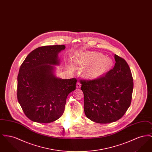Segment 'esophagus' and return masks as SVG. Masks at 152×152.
<instances>
[{
    "label": "esophagus",
    "instance_id": "34e87169",
    "mask_svg": "<svg viewBox=\"0 0 152 152\" xmlns=\"http://www.w3.org/2000/svg\"><path fill=\"white\" fill-rule=\"evenodd\" d=\"M81 85L80 83V82H77V84H76V88H78V89H79V88H81Z\"/></svg>",
    "mask_w": 152,
    "mask_h": 152
}]
</instances>
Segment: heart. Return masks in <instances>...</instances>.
Returning a JSON list of instances; mask_svg holds the SVG:
<instances>
[{"mask_svg": "<svg viewBox=\"0 0 152 152\" xmlns=\"http://www.w3.org/2000/svg\"><path fill=\"white\" fill-rule=\"evenodd\" d=\"M85 64H91L86 66L83 74L88 79H97L107 72L113 65V60L110 58L99 52H89L84 54L80 60Z\"/></svg>", "mask_w": 152, "mask_h": 152, "instance_id": "heart-1", "label": "heart"}]
</instances>
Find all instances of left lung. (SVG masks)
Here are the masks:
<instances>
[{
  "instance_id": "obj_1",
  "label": "left lung",
  "mask_w": 152,
  "mask_h": 152,
  "mask_svg": "<svg viewBox=\"0 0 152 152\" xmlns=\"http://www.w3.org/2000/svg\"><path fill=\"white\" fill-rule=\"evenodd\" d=\"M114 57L115 65L105 76L80 81L85 114L95 123L115 122L130 107L133 89L130 68L124 58Z\"/></svg>"
}]
</instances>
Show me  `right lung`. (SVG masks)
Masks as SVG:
<instances>
[{
  "label": "right lung",
  "instance_id": "1",
  "mask_svg": "<svg viewBox=\"0 0 152 152\" xmlns=\"http://www.w3.org/2000/svg\"><path fill=\"white\" fill-rule=\"evenodd\" d=\"M64 45L40 47L29 53L18 76L17 97L26 116L32 121L50 123L64 113L68 95L75 90V78L56 77L58 53Z\"/></svg>",
  "mask_w": 152,
  "mask_h": 152
}]
</instances>
